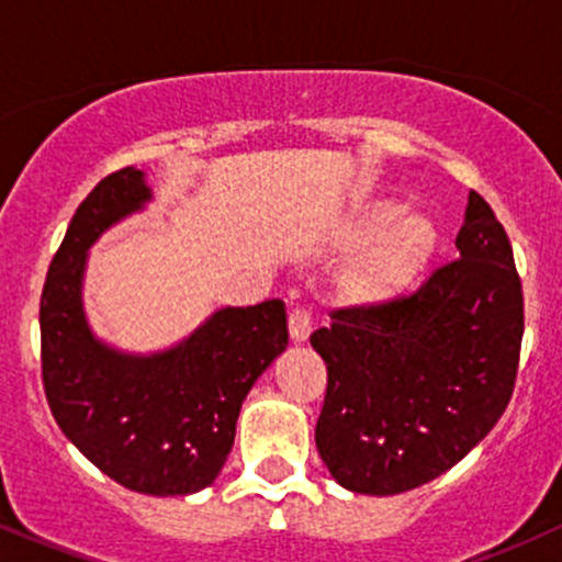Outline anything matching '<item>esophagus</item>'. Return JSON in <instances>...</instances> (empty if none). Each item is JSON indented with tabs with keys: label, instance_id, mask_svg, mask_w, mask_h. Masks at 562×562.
Listing matches in <instances>:
<instances>
[{
	"label": "esophagus",
	"instance_id": "1",
	"mask_svg": "<svg viewBox=\"0 0 562 562\" xmlns=\"http://www.w3.org/2000/svg\"><path fill=\"white\" fill-rule=\"evenodd\" d=\"M288 327H290V338L293 340H306L308 335H312V314H308V308L303 306H295L293 312L288 314Z\"/></svg>",
	"mask_w": 562,
	"mask_h": 562
}]
</instances>
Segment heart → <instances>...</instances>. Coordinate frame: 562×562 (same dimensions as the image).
Segmentation results:
<instances>
[{
    "label": "heart",
    "mask_w": 562,
    "mask_h": 562,
    "mask_svg": "<svg viewBox=\"0 0 562 562\" xmlns=\"http://www.w3.org/2000/svg\"><path fill=\"white\" fill-rule=\"evenodd\" d=\"M396 213V203H353L335 232L340 248H357L335 277L338 299L351 306H383L417 285L436 250V229L420 214Z\"/></svg>",
    "instance_id": "heart-1"
}]
</instances>
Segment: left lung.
Here are the masks:
<instances>
[{"label":"left lung","mask_w":562,"mask_h":562,"mask_svg":"<svg viewBox=\"0 0 562 562\" xmlns=\"http://www.w3.org/2000/svg\"><path fill=\"white\" fill-rule=\"evenodd\" d=\"M457 250L412 293L335 308L308 338L327 367L314 438L351 492L389 496L438 479L513 398L524 285L505 227L475 190Z\"/></svg>","instance_id":"obj_1"}]
</instances>
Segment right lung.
Listing matches in <instances>:
<instances>
[{
  "instance_id": "obj_1",
  "label": "right lung",
  "mask_w": 562,
  "mask_h": 562,
  "mask_svg": "<svg viewBox=\"0 0 562 562\" xmlns=\"http://www.w3.org/2000/svg\"><path fill=\"white\" fill-rule=\"evenodd\" d=\"M150 198L142 171L119 169L81 200L38 301L42 383L55 423L115 483L182 496L214 483L256 378L288 346L285 303L222 308L182 346L124 357L97 344L81 312L83 250Z\"/></svg>"
}]
</instances>
